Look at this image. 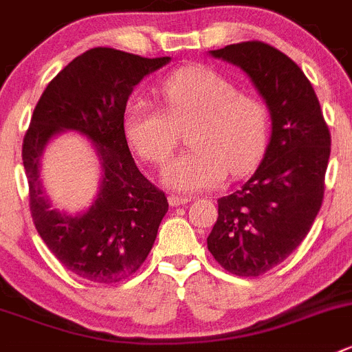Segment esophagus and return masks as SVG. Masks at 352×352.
<instances>
[{"label": "esophagus", "mask_w": 352, "mask_h": 352, "mask_svg": "<svg viewBox=\"0 0 352 352\" xmlns=\"http://www.w3.org/2000/svg\"><path fill=\"white\" fill-rule=\"evenodd\" d=\"M169 206L170 207H179V206H185V204H188L190 200L188 197H178V195H169Z\"/></svg>", "instance_id": "obj_1"}]
</instances>
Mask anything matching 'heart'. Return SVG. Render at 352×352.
I'll return each instance as SVG.
<instances>
[{"mask_svg": "<svg viewBox=\"0 0 352 352\" xmlns=\"http://www.w3.org/2000/svg\"><path fill=\"white\" fill-rule=\"evenodd\" d=\"M166 108L135 96L124 109V133L136 152L162 164L178 143V126L193 120L188 150L162 170V183L176 192H200L219 185L226 174L243 176L266 148L267 112L257 98L209 67H190L160 85Z\"/></svg>", "mask_w": 352, "mask_h": 352, "instance_id": "b5f03b06", "label": "heart"}]
</instances>
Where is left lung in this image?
<instances>
[{
  "instance_id": "8db88e82",
  "label": "left lung",
  "mask_w": 352,
  "mask_h": 352,
  "mask_svg": "<svg viewBox=\"0 0 352 352\" xmlns=\"http://www.w3.org/2000/svg\"><path fill=\"white\" fill-rule=\"evenodd\" d=\"M240 67L270 110L271 136L256 173L217 200L207 236L214 259L239 276H259L306 239L321 207L330 159V131L302 70L261 41L209 52Z\"/></svg>"
}]
</instances>
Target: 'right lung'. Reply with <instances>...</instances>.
Here are the masks:
<instances>
[{
  "label": "right lung",
  "instance_id": "add662e5",
  "mask_svg": "<svg viewBox=\"0 0 352 352\" xmlns=\"http://www.w3.org/2000/svg\"><path fill=\"white\" fill-rule=\"evenodd\" d=\"M169 62L170 56L88 50L56 74L32 113L22 145L32 219L53 256L79 278H129L155 242L169 204L136 167L122 117L135 86ZM67 131L85 135L100 164L99 192L88 210L76 214L55 210L41 179L45 146Z\"/></svg>",
  "mask_w": 352,
  "mask_h": 352
}]
</instances>
